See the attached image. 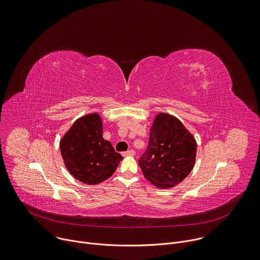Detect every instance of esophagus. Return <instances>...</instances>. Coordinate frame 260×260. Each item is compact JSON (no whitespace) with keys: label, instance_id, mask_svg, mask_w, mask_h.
<instances>
[{"label":"esophagus","instance_id":"obj_1","mask_svg":"<svg viewBox=\"0 0 260 260\" xmlns=\"http://www.w3.org/2000/svg\"><path fill=\"white\" fill-rule=\"evenodd\" d=\"M122 154H123V156L134 155V154H135V150H133V149H129V150H127V151H124Z\"/></svg>","mask_w":260,"mask_h":260}]
</instances>
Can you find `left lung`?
Instances as JSON below:
<instances>
[{
  "label": "left lung",
  "mask_w": 260,
  "mask_h": 260,
  "mask_svg": "<svg viewBox=\"0 0 260 260\" xmlns=\"http://www.w3.org/2000/svg\"><path fill=\"white\" fill-rule=\"evenodd\" d=\"M196 156V141L184 125L168 114L156 116L149 143L138 159L144 177L157 188L178 185L191 172Z\"/></svg>",
  "instance_id": "obj_1"
}]
</instances>
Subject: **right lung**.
Segmentation results:
<instances>
[{
  "mask_svg": "<svg viewBox=\"0 0 260 260\" xmlns=\"http://www.w3.org/2000/svg\"><path fill=\"white\" fill-rule=\"evenodd\" d=\"M61 153L70 174L80 182L95 185L110 178L123 156L103 138L98 114L78 119L60 142Z\"/></svg>",
  "mask_w": 260,
  "mask_h": 260,
  "instance_id": "right-lung-1",
  "label": "right lung"
}]
</instances>
